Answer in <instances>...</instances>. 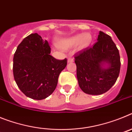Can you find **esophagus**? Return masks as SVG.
Here are the masks:
<instances>
[{
    "label": "esophagus",
    "instance_id": "obj_1",
    "mask_svg": "<svg viewBox=\"0 0 132 132\" xmlns=\"http://www.w3.org/2000/svg\"><path fill=\"white\" fill-rule=\"evenodd\" d=\"M73 61H74L73 57H68V59H67V62L72 63V62H73Z\"/></svg>",
    "mask_w": 132,
    "mask_h": 132
}]
</instances>
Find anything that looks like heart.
I'll return each instance as SVG.
<instances>
[{
    "mask_svg": "<svg viewBox=\"0 0 132 132\" xmlns=\"http://www.w3.org/2000/svg\"><path fill=\"white\" fill-rule=\"evenodd\" d=\"M91 41L92 36L90 34L85 33L75 35L68 39H61L57 43V45L60 48H68L78 45L80 49H84L88 47Z\"/></svg>",
    "mask_w": 132,
    "mask_h": 132,
    "instance_id": "obj_1",
    "label": "heart"
}]
</instances>
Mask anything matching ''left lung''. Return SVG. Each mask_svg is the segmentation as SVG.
<instances>
[{
  "mask_svg": "<svg viewBox=\"0 0 132 132\" xmlns=\"http://www.w3.org/2000/svg\"><path fill=\"white\" fill-rule=\"evenodd\" d=\"M77 77L85 93L99 95L116 82L120 71V57L111 37L99 31L97 42L75 56Z\"/></svg>",
  "mask_w": 132,
  "mask_h": 132,
  "instance_id": "1",
  "label": "left lung"
}]
</instances>
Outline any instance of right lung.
Returning a JSON list of instances; mask_svg holds the SVG:
<instances>
[{"instance_id": "obj_1", "label": "right lung", "mask_w": 132, "mask_h": 132, "mask_svg": "<svg viewBox=\"0 0 132 132\" xmlns=\"http://www.w3.org/2000/svg\"><path fill=\"white\" fill-rule=\"evenodd\" d=\"M51 48L37 33L31 34L18 45L13 59L14 80L26 96L34 100L46 98L53 93L59 74L67 60L50 55Z\"/></svg>"}]
</instances>
